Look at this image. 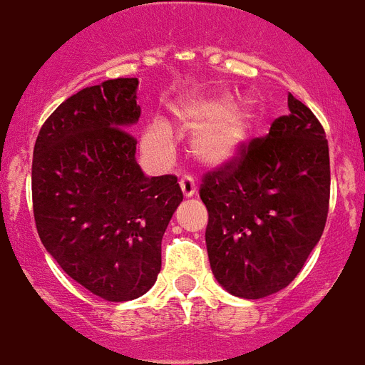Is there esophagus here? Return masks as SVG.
Wrapping results in <instances>:
<instances>
[{"instance_id":"esophagus-1","label":"esophagus","mask_w":365,"mask_h":365,"mask_svg":"<svg viewBox=\"0 0 365 365\" xmlns=\"http://www.w3.org/2000/svg\"><path fill=\"white\" fill-rule=\"evenodd\" d=\"M179 185H180V190H182V194H185V197H192L197 194V186L190 175H185V177L180 179Z\"/></svg>"}]
</instances>
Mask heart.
I'll return each instance as SVG.
<instances>
[{
  "label": "heart",
  "instance_id": "1",
  "mask_svg": "<svg viewBox=\"0 0 365 365\" xmlns=\"http://www.w3.org/2000/svg\"><path fill=\"white\" fill-rule=\"evenodd\" d=\"M173 116L182 128H196L190 148L201 164L226 165L243 154L256 133L262 107L250 96L232 101L230 94H201L175 105ZM143 141L150 150L165 153L171 145L169 128L162 120L150 122Z\"/></svg>",
  "mask_w": 365,
  "mask_h": 365
}]
</instances>
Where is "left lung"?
Listing matches in <instances>:
<instances>
[{"instance_id":"left-lung-1","label":"left lung","mask_w":365,"mask_h":365,"mask_svg":"<svg viewBox=\"0 0 365 365\" xmlns=\"http://www.w3.org/2000/svg\"><path fill=\"white\" fill-rule=\"evenodd\" d=\"M290 113L241 158L207 173V255L218 284L245 299L279 292L296 279L324 232L330 153L324 128L288 94Z\"/></svg>"}]
</instances>
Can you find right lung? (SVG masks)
Segmentation results:
<instances>
[{
  "label": "right lung",
  "mask_w": 365,
  "mask_h": 365,
  "mask_svg": "<svg viewBox=\"0 0 365 365\" xmlns=\"http://www.w3.org/2000/svg\"><path fill=\"white\" fill-rule=\"evenodd\" d=\"M137 78L67 98L41 128L31 162L34 217L58 265L96 296L130 302L162 269V237L182 201L173 175L148 179L128 128L141 116Z\"/></svg>",
  "instance_id": "obj_1"
}]
</instances>
